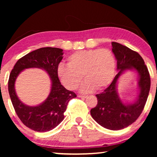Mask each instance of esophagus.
Listing matches in <instances>:
<instances>
[{"instance_id":"1","label":"esophagus","mask_w":157,"mask_h":157,"mask_svg":"<svg viewBox=\"0 0 157 157\" xmlns=\"http://www.w3.org/2000/svg\"><path fill=\"white\" fill-rule=\"evenodd\" d=\"M78 98H86V95H78Z\"/></svg>"}]
</instances>
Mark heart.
Here are the masks:
<instances>
[{"label": "heart", "instance_id": "heart-1", "mask_svg": "<svg viewBox=\"0 0 157 157\" xmlns=\"http://www.w3.org/2000/svg\"><path fill=\"white\" fill-rule=\"evenodd\" d=\"M68 66L59 64L57 68L58 78L66 88L75 90L83 77L86 79L81 87L82 92L98 91L107 87L115 74V55L108 48L78 50L69 55Z\"/></svg>", "mask_w": 157, "mask_h": 157}]
</instances>
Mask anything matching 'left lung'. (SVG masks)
<instances>
[{
    "label": "left lung",
    "instance_id": "obj_1",
    "mask_svg": "<svg viewBox=\"0 0 157 157\" xmlns=\"http://www.w3.org/2000/svg\"><path fill=\"white\" fill-rule=\"evenodd\" d=\"M111 45L118 73L104 91L95 95L98 104L91 109V115L105 128L119 130L132 124L141 114L150 92V77L144 60L139 53L117 42H112ZM127 70H136L140 76L138 83L140 91L137 100L132 104L123 103L116 89L119 77Z\"/></svg>",
    "mask_w": 157,
    "mask_h": 157
}]
</instances>
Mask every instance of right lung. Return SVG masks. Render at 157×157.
Returning <instances> with one entry per match:
<instances>
[{"label":"right lung","mask_w":157,"mask_h":157,"mask_svg":"<svg viewBox=\"0 0 157 157\" xmlns=\"http://www.w3.org/2000/svg\"><path fill=\"white\" fill-rule=\"evenodd\" d=\"M63 50L46 47L34 50L17 61L11 71L8 91L13 107L18 118L26 127L39 132L50 131L56 127L63 118L68 102L77 97L73 91L66 89L57 75V68L63 59ZM38 67L46 70L52 80V91L41 105L35 107L25 105L18 99L14 84L17 75L26 68Z\"/></svg>","instance_id":"obj_1"}]
</instances>
